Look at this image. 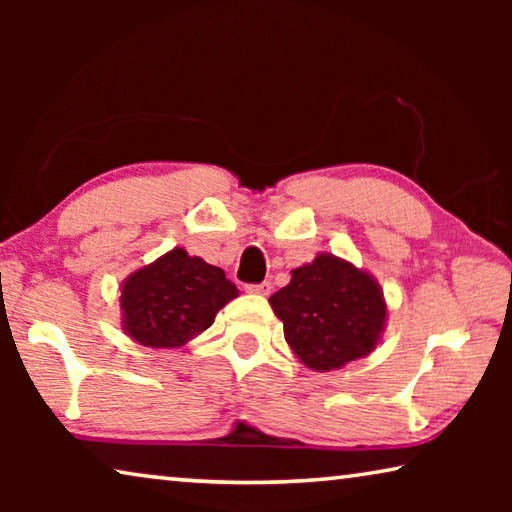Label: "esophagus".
I'll return each instance as SVG.
<instances>
[{"instance_id":"obj_1","label":"esophagus","mask_w":512,"mask_h":512,"mask_svg":"<svg viewBox=\"0 0 512 512\" xmlns=\"http://www.w3.org/2000/svg\"><path fill=\"white\" fill-rule=\"evenodd\" d=\"M271 282H262V284H248L246 291L248 293H255V296H268L271 293Z\"/></svg>"}]
</instances>
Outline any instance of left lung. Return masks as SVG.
<instances>
[{
    "mask_svg": "<svg viewBox=\"0 0 512 512\" xmlns=\"http://www.w3.org/2000/svg\"><path fill=\"white\" fill-rule=\"evenodd\" d=\"M268 302L291 352L316 372L339 370L375 352L388 320L377 277L332 253L293 268L291 282Z\"/></svg>",
    "mask_w": 512,
    "mask_h": 512,
    "instance_id": "8db88e82",
    "label": "left lung"
}]
</instances>
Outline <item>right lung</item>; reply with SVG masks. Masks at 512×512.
Returning <instances> with one entry per match:
<instances>
[{
	"label": "right lung",
	"mask_w": 512,
	"mask_h": 512,
	"mask_svg": "<svg viewBox=\"0 0 512 512\" xmlns=\"http://www.w3.org/2000/svg\"><path fill=\"white\" fill-rule=\"evenodd\" d=\"M121 329L146 348H183L239 296L223 268L171 248L121 282Z\"/></svg>",
	"instance_id": "obj_1"
}]
</instances>
